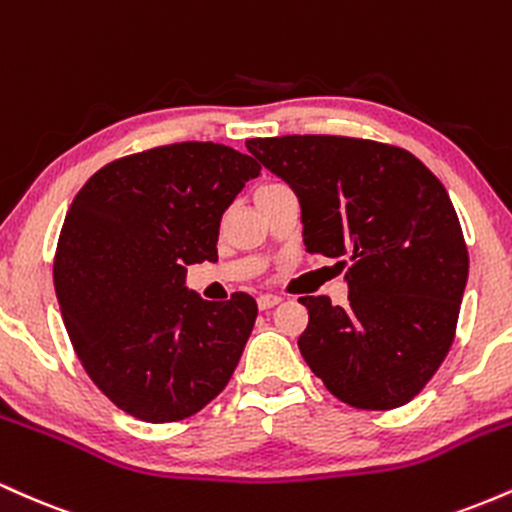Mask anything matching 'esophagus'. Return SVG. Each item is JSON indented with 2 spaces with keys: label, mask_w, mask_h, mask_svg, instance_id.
<instances>
[{
  "label": "esophagus",
  "mask_w": 512,
  "mask_h": 512,
  "mask_svg": "<svg viewBox=\"0 0 512 512\" xmlns=\"http://www.w3.org/2000/svg\"><path fill=\"white\" fill-rule=\"evenodd\" d=\"M281 298L274 296V293H262L260 298H257V305H260V310H269L274 308V305H279Z\"/></svg>",
  "instance_id": "obj_1"
}]
</instances>
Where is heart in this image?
<instances>
[{"mask_svg":"<svg viewBox=\"0 0 512 512\" xmlns=\"http://www.w3.org/2000/svg\"><path fill=\"white\" fill-rule=\"evenodd\" d=\"M279 185H281V182H267V185H262L260 190H269V187H279Z\"/></svg>","mask_w":512,"mask_h":512,"instance_id":"1","label":"heart"}]
</instances>
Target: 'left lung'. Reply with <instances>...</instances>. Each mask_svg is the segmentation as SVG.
I'll return each instance as SVG.
<instances>
[{"label": "left lung", "instance_id": "8db88e82", "mask_svg": "<svg viewBox=\"0 0 512 512\" xmlns=\"http://www.w3.org/2000/svg\"><path fill=\"white\" fill-rule=\"evenodd\" d=\"M301 202L310 255L346 267L349 303L301 296L298 349L334 397L395 409L424 390L448 356L469 255L443 182L407 149L334 134L248 139Z\"/></svg>", "mask_w": 512, "mask_h": 512}]
</instances>
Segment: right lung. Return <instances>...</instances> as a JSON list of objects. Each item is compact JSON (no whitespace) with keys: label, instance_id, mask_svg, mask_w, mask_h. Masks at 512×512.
<instances>
[{"label":"right lung","instance_id":"1","mask_svg":"<svg viewBox=\"0 0 512 512\" xmlns=\"http://www.w3.org/2000/svg\"><path fill=\"white\" fill-rule=\"evenodd\" d=\"M255 158L178 142L115 158L74 197L52 279L81 366L117 409L149 424L197 414L231 380L257 303L187 291V264L216 262L223 211Z\"/></svg>","mask_w":512,"mask_h":512}]
</instances>
